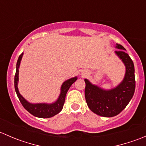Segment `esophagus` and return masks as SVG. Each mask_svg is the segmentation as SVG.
I'll list each match as a JSON object with an SVG mask.
<instances>
[{
  "label": "esophagus",
  "instance_id": "esophagus-1",
  "mask_svg": "<svg viewBox=\"0 0 146 146\" xmlns=\"http://www.w3.org/2000/svg\"><path fill=\"white\" fill-rule=\"evenodd\" d=\"M86 74H87L86 72H82V75H83V76H85Z\"/></svg>",
  "mask_w": 146,
  "mask_h": 146
}]
</instances>
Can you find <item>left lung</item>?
Masks as SVG:
<instances>
[{"mask_svg":"<svg viewBox=\"0 0 146 146\" xmlns=\"http://www.w3.org/2000/svg\"><path fill=\"white\" fill-rule=\"evenodd\" d=\"M119 49L115 54L126 67L123 80L115 88L105 90L85 79V96L87 104L92 112L104 117H112L119 114L133 98L136 88L135 70L133 61L123 46L116 44Z\"/></svg>","mask_w":146,"mask_h":146,"instance_id":"left-lung-1","label":"left lung"}]
</instances>
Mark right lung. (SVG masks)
I'll list each match as a JSON object with an SVG mask.
<instances>
[{
  "label": "right lung",
  "instance_id": "add662e5",
  "mask_svg": "<svg viewBox=\"0 0 146 146\" xmlns=\"http://www.w3.org/2000/svg\"><path fill=\"white\" fill-rule=\"evenodd\" d=\"M23 53H22L17 59L16 64V73L15 75V90L17 93V97L20 100V102L23 104L24 108L27 110L31 114L39 118H50L56 115L62 110L63 107L66 99V95L68 90H69L72 84L76 81L78 79L77 76L71 78L68 80H66L62 84L61 87V92L58 96V99L53 103H31L29 102L27 100L25 99L21 94L20 93L18 90V80H19V68L23 58Z\"/></svg>",
  "mask_w": 146,
  "mask_h": 146
}]
</instances>
